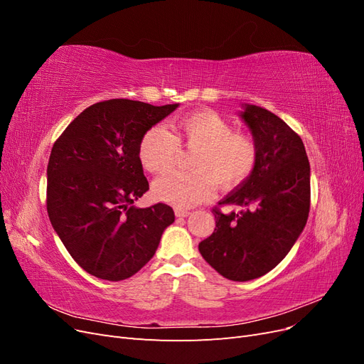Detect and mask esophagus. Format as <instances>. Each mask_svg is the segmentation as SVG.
<instances>
[{
	"label": "esophagus",
	"instance_id": "obj_1",
	"mask_svg": "<svg viewBox=\"0 0 364 364\" xmlns=\"http://www.w3.org/2000/svg\"><path fill=\"white\" fill-rule=\"evenodd\" d=\"M174 214L178 215V217H188V215H190V211H188V209L176 208V209H174Z\"/></svg>",
	"mask_w": 364,
	"mask_h": 364
}]
</instances>
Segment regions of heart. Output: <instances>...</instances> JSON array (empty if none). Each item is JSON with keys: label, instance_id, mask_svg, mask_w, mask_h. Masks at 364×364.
<instances>
[{"label": "heart", "instance_id": "heart-1", "mask_svg": "<svg viewBox=\"0 0 364 364\" xmlns=\"http://www.w3.org/2000/svg\"><path fill=\"white\" fill-rule=\"evenodd\" d=\"M181 147L196 150L190 161L194 171H173L153 185L155 197L174 206L190 208L208 200L215 183L235 186L255 168L257 142L214 111H197L173 121L170 130L150 127L139 141V161L147 171L162 174L174 167Z\"/></svg>", "mask_w": 364, "mask_h": 364}]
</instances>
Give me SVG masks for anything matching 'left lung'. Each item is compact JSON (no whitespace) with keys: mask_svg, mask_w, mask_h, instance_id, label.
<instances>
[{"mask_svg":"<svg viewBox=\"0 0 364 364\" xmlns=\"http://www.w3.org/2000/svg\"><path fill=\"white\" fill-rule=\"evenodd\" d=\"M241 118L258 147L255 168L213 208L214 232L199 243L205 261L230 281L262 277L285 258L310 213V162L301 136L259 106L246 105ZM238 204L240 213L220 207Z\"/></svg>","mask_w":364,"mask_h":364,"instance_id":"8db88e82","label":"left lung"}]
</instances>
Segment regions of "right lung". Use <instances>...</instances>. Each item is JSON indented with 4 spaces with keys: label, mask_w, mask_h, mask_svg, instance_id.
<instances>
[{
    "label": "right lung",
    "mask_w": 364,
    "mask_h": 364,
    "mask_svg": "<svg viewBox=\"0 0 364 364\" xmlns=\"http://www.w3.org/2000/svg\"><path fill=\"white\" fill-rule=\"evenodd\" d=\"M179 105L112 98L74 118L47 167V213L73 259L92 277L123 281L155 255L173 208H135L149 190L138 149L146 132Z\"/></svg>",
    "instance_id": "right-lung-1"
}]
</instances>
